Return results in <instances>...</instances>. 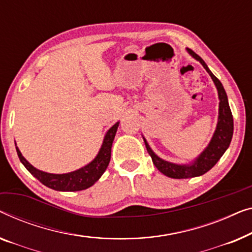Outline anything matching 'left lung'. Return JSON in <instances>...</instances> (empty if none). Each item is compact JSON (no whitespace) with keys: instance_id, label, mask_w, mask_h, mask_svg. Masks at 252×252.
<instances>
[{"instance_id":"obj_1","label":"left lung","mask_w":252,"mask_h":252,"mask_svg":"<svg viewBox=\"0 0 252 252\" xmlns=\"http://www.w3.org/2000/svg\"><path fill=\"white\" fill-rule=\"evenodd\" d=\"M189 54L195 58L197 62L201 63V65L204 67L205 70L211 76L212 81H214L216 88L218 91V98H219V115H218V123L216 131L212 136L210 143L207 146V148L198 155V157L194 160L190 164H175V163L168 162L162 160L158 158L157 154L152 151L150 145L147 144L146 139L144 138L145 145H146L148 154L151 155L152 161H153L154 165L157 166L158 170L162 172L163 175L170 177V178L175 179H184V178H192V177H198L204 175L208 172L216 163L219 161V158L222 157L227 150L229 144H231L232 137H233V115L228 105L227 94H226L224 87L220 81L216 77L211 70L209 69L207 63L203 62V59L200 56H197L195 52L190 49H187Z\"/></svg>"}]
</instances>
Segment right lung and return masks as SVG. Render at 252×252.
Returning <instances> with one entry per match:
<instances>
[{
  "label": "right lung",
  "instance_id": "1",
  "mask_svg": "<svg viewBox=\"0 0 252 252\" xmlns=\"http://www.w3.org/2000/svg\"><path fill=\"white\" fill-rule=\"evenodd\" d=\"M119 123L116 122L111 129L107 131L106 136L102 141V145L99 150V153L94 160H92L89 164H87L83 168L75 170L73 172L62 173V175H56V173H48L41 171L33 165L21 155L18 147H16L17 154L20 162L23 163L28 171L33 175L35 178H37L40 182L49 189L60 192H76V190H83L89 189L90 186L97 182L100 178L105 170L107 169L108 163L111 161V151L112 144L114 140V137L118 131Z\"/></svg>",
  "mask_w": 252,
  "mask_h": 252
}]
</instances>
